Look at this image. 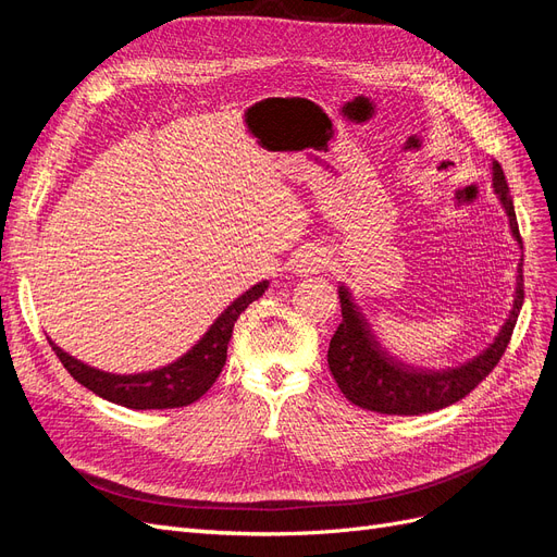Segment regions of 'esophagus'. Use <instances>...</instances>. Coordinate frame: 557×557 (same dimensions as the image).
<instances>
[{"mask_svg":"<svg viewBox=\"0 0 557 557\" xmlns=\"http://www.w3.org/2000/svg\"><path fill=\"white\" fill-rule=\"evenodd\" d=\"M325 264H327V256H325V250H320V248L301 250L295 260V269L299 274H315Z\"/></svg>","mask_w":557,"mask_h":557,"instance_id":"34e87169","label":"esophagus"}]
</instances>
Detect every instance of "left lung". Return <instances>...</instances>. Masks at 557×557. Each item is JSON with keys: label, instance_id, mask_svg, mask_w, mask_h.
<instances>
[{"label": "left lung", "instance_id": "1", "mask_svg": "<svg viewBox=\"0 0 557 557\" xmlns=\"http://www.w3.org/2000/svg\"><path fill=\"white\" fill-rule=\"evenodd\" d=\"M493 188L509 215V227L513 239L520 244L518 221L513 211V199L507 185L499 162L493 160ZM522 262L518 267L516 276V295L509 318L504 320L502 330L497 332L495 342L481 350L479 356L471 360L446 367V369H428V367H413L401 362L399 358L391 356L379 336L369 325L367 315L356 305L350 290L342 283L339 285V301H342V323L336 327L330 350H327V364L330 372L339 385V391L346 395L348 401L356 404L360 409L387 413V416H418L440 411L450 404L460 401L469 395L474 387L493 372L504 350L509 346L511 332L516 327V320L522 307Z\"/></svg>", "mask_w": 557, "mask_h": 557}]
</instances>
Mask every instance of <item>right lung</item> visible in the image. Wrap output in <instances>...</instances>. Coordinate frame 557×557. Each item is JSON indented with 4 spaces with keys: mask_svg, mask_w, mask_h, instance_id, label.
Segmentation results:
<instances>
[{
    "mask_svg": "<svg viewBox=\"0 0 557 557\" xmlns=\"http://www.w3.org/2000/svg\"><path fill=\"white\" fill-rule=\"evenodd\" d=\"M269 288V281H260L239 295L232 305L213 320V325L205 336L181 356L178 360L164 364L153 372L141 374H111L95 369L86 362L76 360L70 352H64L58 344L50 342L55 356L81 385H86L95 395L104 397L113 404H121L127 409H176L188 407L205 395L209 387L221 376L227 360V344L232 339V330L237 318L248 309V305L260 299Z\"/></svg>",
    "mask_w": 557,
    "mask_h": 557,
    "instance_id": "obj_1",
    "label": "right lung"
}]
</instances>
